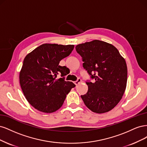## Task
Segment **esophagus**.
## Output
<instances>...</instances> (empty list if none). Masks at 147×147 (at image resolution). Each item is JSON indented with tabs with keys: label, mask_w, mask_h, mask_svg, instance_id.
Wrapping results in <instances>:
<instances>
[{
	"label": "esophagus",
	"mask_w": 147,
	"mask_h": 147,
	"mask_svg": "<svg viewBox=\"0 0 147 147\" xmlns=\"http://www.w3.org/2000/svg\"><path fill=\"white\" fill-rule=\"evenodd\" d=\"M81 81H82L81 79H80V78H78L77 80H76V81H74V84L77 86V85H78L79 84H80V82H81Z\"/></svg>",
	"instance_id": "34e87169"
}]
</instances>
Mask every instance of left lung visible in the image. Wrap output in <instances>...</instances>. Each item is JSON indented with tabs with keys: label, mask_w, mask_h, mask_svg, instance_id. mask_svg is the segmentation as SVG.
<instances>
[{
	"label": "left lung",
	"mask_w": 147,
	"mask_h": 147,
	"mask_svg": "<svg viewBox=\"0 0 147 147\" xmlns=\"http://www.w3.org/2000/svg\"><path fill=\"white\" fill-rule=\"evenodd\" d=\"M82 57L83 67L95 82L88 81V91L81 95L86 106L92 112L102 113L111 111L120 102L127 83L125 59L114 46L93 40L76 46Z\"/></svg>",
	"instance_id": "obj_1"
}]
</instances>
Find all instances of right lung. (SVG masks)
<instances>
[{
    "label": "right lung",
    "mask_w": 147,
    "mask_h": 147,
    "mask_svg": "<svg viewBox=\"0 0 147 147\" xmlns=\"http://www.w3.org/2000/svg\"><path fill=\"white\" fill-rule=\"evenodd\" d=\"M74 45L46 43L37 47L24 60L20 73L22 92L30 105L45 113H52L63 105L67 94L76 86L65 81L67 69L59 65L67 57ZM61 74L63 78L56 79Z\"/></svg>",
    "instance_id": "add662e5"
}]
</instances>
